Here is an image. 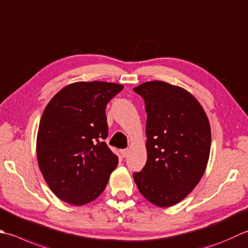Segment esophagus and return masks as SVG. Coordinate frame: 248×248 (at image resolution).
<instances>
[{"label": "esophagus", "mask_w": 248, "mask_h": 248, "mask_svg": "<svg viewBox=\"0 0 248 248\" xmlns=\"http://www.w3.org/2000/svg\"><path fill=\"white\" fill-rule=\"evenodd\" d=\"M129 153H130L129 149H123V150H121V155H123L124 158L127 157L128 155H129Z\"/></svg>", "instance_id": "1"}]
</instances>
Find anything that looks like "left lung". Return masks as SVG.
<instances>
[{"mask_svg":"<svg viewBox=\"0 0 248 248\" xmlns=\"http://www.w3.org/2000/svg\"><path fill=\"white\" fill-rule=\"evenodd\" d=\"M144 99L147 161L133 177L140 192L161 207L181 202L200 182L210 157L211 127L200 103L168 82L133 89Z\"/></svg>","mask_w":248,"mask_h":248,"instance_id":"obj_1","label":"left lung"}]
</instances>
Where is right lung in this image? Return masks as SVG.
<instances>
[{
	"mask_svg": "<svg viewBox=\"0 0 248 248\" xmlns=\"http://www.w3.org/2000/svg\"><path fill=\"white\" fill-rule=\"evenodd\" d=\"M124 86L105 81L75 82L60 90L44 110L36 154L51 191L62 201L82 205L108 185L118 157L104 142L105 108Z\"/></svg>",
	"mask_w": 248,
	"mask_h": 248,
	"instance_id": "obj_1",
	"label": "right lung"
}]
</instances>
